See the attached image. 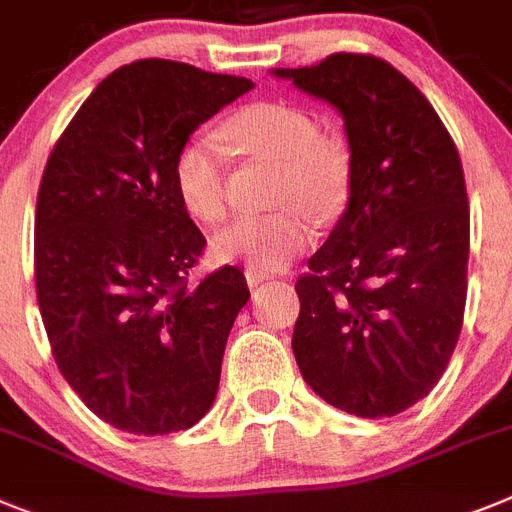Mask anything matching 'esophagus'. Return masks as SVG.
Segmentation results:
<instances>
[{
	"label": "esophagus",
	"mask_w": 512,
	"mask_h": 512,
	"mask_svg": "<svg viewBox=\"0 0 512 512\" xmlns=\"http://www.w3.org/2000/svg\"><path fill=\"white\" fill-rule=\"evenodd\" d=\"M266 279H272V274H269V272H259V269H246L248 287H259L261 282H266Z\"/></svg>",
	"instance_id": "1"
}]
</instances>
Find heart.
Segmentation results:
<instances>
[{"label":"heart","instance_id":"obj_1","mask_svg":"<svg viewBox=\"0 0 512 512\" xmlns=\"http://www.w3.org/2000/svg\"><path fill=\"white\" fill-rule=\"evenodd\" d=\"M225 137L243 152L282 165L274 207L264 217H240L214 235L212 251L227 264L274 272L290 264L313 235L316 220L339 212L349 170L336 147L321 139L316 119L287 103H253L225 124ZM181 204L194 220L217 225L227 214V157L220 137L199 131L183 142L173 165Z\"/></svg>","mask_w":512,"mask_h":512}]
</instances>
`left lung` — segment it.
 Segmentation results:
<instances>
[{
    "mask_svg": "<svg viewBox=\"0 0 512 512\" xmlns=\"http://www.w3.org/2000/svg\"><path fill=\"white\" fill-rule=\"evenodd\" d=\"M272 74L342 113L349 142V202L295 285L292 352L326 404L393 417L440 381L464 323L461 157L430 100L378 56Z\"/></svg>",
    "mask_w": 512,
    "mask_h": 512,
    "instance_id": "8db88e82",
    "label": "left lung"
}]
</instances>
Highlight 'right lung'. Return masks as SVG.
Masks as SVG:
<instances>
[{"label": "right lung", "mask_w": 512, "mask_h": 512, "mask_svg": "<svg viewBox=\"0 0 512 512\" xmlns=\"http://www.w3.org/2000/svg\"><path fill=\"white\" fill-rule=\"evenodd\" d=\"M253 87L142 59L95 87L56 142L36 204V292L51 352L103 422L134 435L189 430L209 412L246 277L189 285L207 240L178 199L183 142Z\"/></svg>", "instance_id": "obj_1"}]
</instances>
